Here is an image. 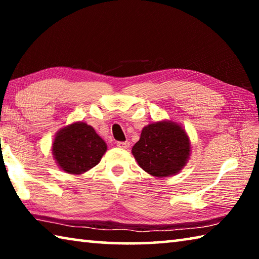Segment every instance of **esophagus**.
Masks as SVG:
<instances>
[{
	"instance_id": "esophagus-1",
	"label": "esophagus",
	"mask_w": 259,
	"mask_h": 259,
	"mask_svg": "<svg viewBox=\"0 0 259 259\" xmlns=\"http://www.w3.org/2000/svg\"><path fill=\"white\" fill-rule=\"evenodd\" d=\"M130 145L129 142H116V146L120 148H128Z\"/></svg>"
}]
</instances>
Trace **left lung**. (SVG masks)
Segmentation results:
<instances>
[{
	"label": "left lung",
	"instance_id": "1",
	"mask_svg": "<svg viewBox=\"0 0 259 259\" xmlns=\"http://www.w3.org/2000/svg\"><path fill=\"white\" fill-rule=\"evenodd\" d=\"M131 153L143 170L163 178L178 174L191 154V140L185 129L171 120H162L144 126Z\"/></svg>",
	"mask_w": 259,
	"mask_h": 259
}]
</instances>
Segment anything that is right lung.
<instances>
[{"label":"right lung","mask_w":259,"mask_h":259,"mask_svg":"<svg viewBox=\"0 0 259 259\" xmlns=\"http://www.w3.org/2000/svg\"><path fill=\"white\" fill-rule=\"evenodd\" d=\"M106 151V143L84 122H74L61 128L52 143L57 164L71 175H82L94 168Z\"/></svg>","instance_id":"right-lung-1"}]
</instances>
